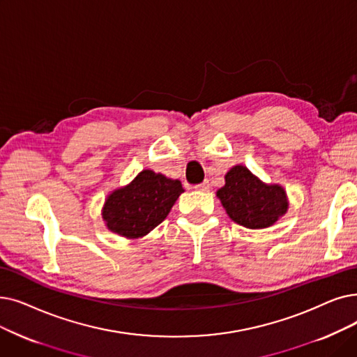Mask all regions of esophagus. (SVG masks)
Here are the masks:
<instances>
[{
	"instance_id": "34e87169",
	"label": "esophagus",
	"mask_w": 357,
	"mask_h": 357,
	"mask_svg": "<svg viewBox=\"0 0 357 357\" xmlns=\"http://www.w3.org/2000/svg\"><path fill=\"white\" fill-rule=\"evenodd\" d=\"M195 188H197V190H199V191H208V190H210V182H208V179H206L204 182L198 183Z\"/></svg>"
}]
</instances>
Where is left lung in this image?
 Here are the masks:
<instances>
[{"label":"left lung","instance_id":"8db88e82","mask_svg":"<svg viewBox=\"0 0 357 357\" xmlns=\"http://www.w3.org/2000/svg\"><path fill=\"white\" fill-rule=\"evenodd\" d=\"M225 181V187L217 191V197L230 219L243 227H270L289 208L283 187L264 183L242 165L231 167Z\"/></svg>","mask_w":357,"mask_h":357}]
</instances>
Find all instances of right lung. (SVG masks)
<instances>
[{
	"label": "right lung",
	"instance_id": "1",
	"mask_svg": "<svg viewBox=\"0 0 357 357\" xmlns=\"http://www.w3.org/2000/svg\"><path fill=\"white\" fill-rule=\"evenodd\" d=\"M183 192L178 179L144 169L127 187L107 195L102 210L111 231L127 239H138L160 225Z\"/></svg>",
	"mask_w": 357,
	"mask_h": 357
}]
</instances>
